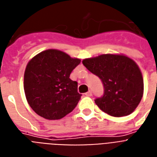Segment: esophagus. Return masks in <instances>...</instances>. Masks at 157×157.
<instances>
[{"label": "esophagus", "instance_id": "obj_1", "mask_svg": "<svg viewBox=\"0 0 157 157\" xmlns=\"http://www.w3.org/2000/svg\"><path fill=\"white\" fill-rule=\"evenodd\" d=\"M85 95L88 96V97H90V96H92V92L91 91H88L87 93H85Z\"/></svg>", "mask_w": 157, "mask_h": 157}]
</instances>
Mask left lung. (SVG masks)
Masks as SVG:
<instances>
[{"instance_id":"1","label":"left lung","mask_w":157,"mask_h":157,"mask_svg":"<svg viewBox=\"0 0 157 157\" xmlns=\"http://www.w3.org/2000/svg\"><path fill=\"white\" fill-rule=\"evenodd\" d=\"M82 63L104 84V95L94 100L101 110L121 117L136 109L143 96L144 82L136 62L123 54H102Z\"/></svg>"}]
</instances>
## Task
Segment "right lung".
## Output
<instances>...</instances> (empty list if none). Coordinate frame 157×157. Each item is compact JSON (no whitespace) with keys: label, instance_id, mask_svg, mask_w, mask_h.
I'll list each match as a JSON object with an SVG mask.
<instances>
[{"label":"right lung","instance_id":"obj_1","mask_svg":"<svg viewBox=\"0 0 157 157\" xmlns=\"http://www.w3.org/2000/svg\"><path fill=\"white\" fill-rule=\"evenodd\" d=\"M81 60L57 49L42 51L28 62L24 91L31 108L47 120H60L74 110L81 98L69 76Z\"/></svg>","mask_w":157,"mask_h":157}]
</instances>
